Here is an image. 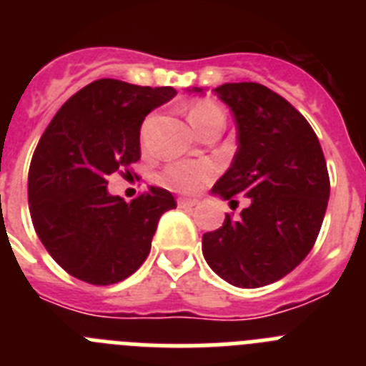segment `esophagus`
Returning a JSON list of instances; mask_svg holds the SVG:
<instances>
[{
	"instance_id": "esophagus-1",
	"label": "esophagus",
	"mask_w": 366,
	"mask_h": 366,
	"mask_svg": "<svg viewBox=\"0 0 366 366\" xmlns=\"http://www.w3.org/2000/svg\"><path fill=\"white\" fill-rule=\"evenodd\" d=\"M177 205L181 209H192V207L198 205V199H189V198H179L177 199Z\"/></svg>"
}]
</instances>
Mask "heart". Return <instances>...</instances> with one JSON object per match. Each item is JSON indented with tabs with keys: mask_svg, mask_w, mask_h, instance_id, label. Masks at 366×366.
<instances>
[{
	"mask_svg": "<svg viewBox=\"0 0 366 366\" xmlns=\"http://www.w3.org/2000/svg\"><path fill=\"white\" fill-rule=\"evenodd\" d=\"M189 121L194 126V130L199 134L211 122H223V113L218 106L209 100H198L189 108ZM212 176H214V167L209 163H174L164 168L161 179L170 189L181 190V192H194Z\"/></svg>",
	"mask_w": 366,
	"mask_h": 366,
	"instance_id": "b5f03b06",
	"label": "heart"
}]
</instances>
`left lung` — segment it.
<instances>
[{"label": "left lung", "instance_id": "8db88e82", "mask_svg": "<svg viewBox=\"0 0 366 366\" xmlns=\"http://www.w3.org/2000/svg\"><path fill=\"white\" fill-rule=\"evenodd\" d=\"M214 93L231 108L238 148L212 194L231 207L245 196L249 205L203 234V257L232 286H267L299 266L321 231L330 198L325 154L310 122L269 87L223 84Z\"/></svg>", "mask_w": 366, "mask_h": 366}]
</instances>
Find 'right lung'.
<instances>
[{
  "mask_svg": "<svg viewBox=\"0 0 366 366\" xmlns=\"http://www.w3.org/2000/svg\"><path fill=\"white\" fill-rule=\"evenodd\" d=\"M176 97L170 86L100 79L74 93L45 128L29 168V211L44 247L67 273L95 286L128 279L147 260L161 214L176 209L150 187L126 203L108 177L141 157V124Z\"/></svg>",
  "mask_w": 366,
  "mask_h": 366,
  "instance_id": "obj_1",
  "label": "right lung"
}]
</instances>
